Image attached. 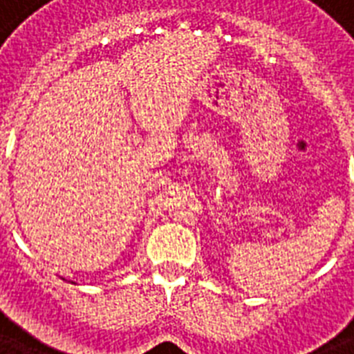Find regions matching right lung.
I'll return each mask as SVG.
<instances>
[{"instance_id": "1", "label": "right lung", "mask_w": 354, "mask_h": 354, "mask_svg": "<svg viewBox=\"0 0 354 354\" xmlns=\"http://www.w3.org/2000/svg\"><path fill=\"white\" fill-rule=\"evenodd\" d=\"M62 279H64V277H62Z\"/></svg>"}]
</instances>
